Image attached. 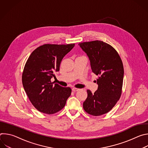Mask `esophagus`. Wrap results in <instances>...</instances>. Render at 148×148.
<instances>
[{
	"label": "esophagus",
	"instance_id": "34e87169",
	"mask_svg": "<svg viewBox=\"0 0 148 148\" xmlns=\"http://www.w3.org/2000/svg\"><path fill=\"white\" fill-rule=\"evenodd\" d=\"M72 90L74 91V92H76V91H78L79 90V88H73Z\"/></svg>",
	"mask_w": 148,
	"mask_h": 148
}]
</instances>
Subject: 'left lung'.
<instances>
[{"label":"left lung","mask_w":148,"mask_h":148,"mask_svg":"<svg viewBox=\"0 0 148 148\" xmlns=\"http://www.w3.org/2000/svg\"><path fill=\"white\" fill-rule=\"evenodd\" d=\"M78 45L90 61L92 73L98 76V89L88 96L83 108L88 114L99 116L110 111L119 99L123 78L122 61L115 49L99 40L83 42Z\"/></svg>","instance_id":"8db88e82"}]
</instances>
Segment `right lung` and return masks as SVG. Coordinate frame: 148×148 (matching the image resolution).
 Here are the masks:
<instances>
[{
    "label": "right lung",
    "mask_w": 148,
    "mask_h": 148,
    "mask_svg": "<svg viewBox=\"0 0 148 148\" xmlns=\"http://www.w3.org/2000/svg\"><path fill=\"white\" fill-rule=\"evenodd\" d=\"M75 44H46L35 49L24 67L22 83L30 102L40 112L53 114L64 107L71 95L70 87H62L51 81L58 71L62 59Z\"/></svg>",
    "instance_id": "obj_1"
}]
</instances>
